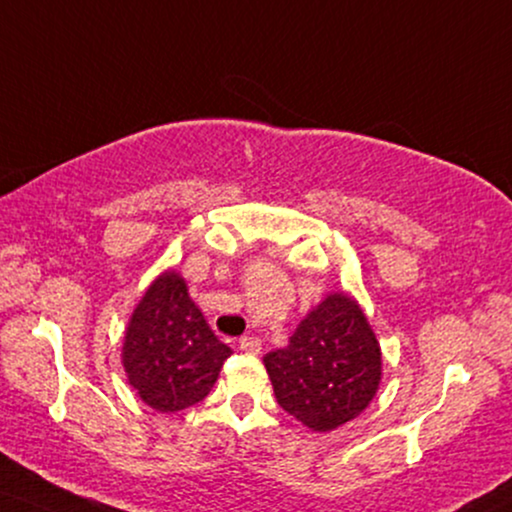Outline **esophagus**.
<instances>
[{"label": "esophagus", "instance_id": "obj_1", "mask_svg": "<svg viewBox=\"0 0 512 512\" xmlns=\"http://www.w3.org/2000/svg\"><path fill=\"white\" fill-rule=\"evenodd\" d=\"M238 347H241L243 352H248V354H260L262 340L255 338V335H243V338L238 340Z\"/></svg>", "mask_w": 512, "mask_h": 512}]
</instances>
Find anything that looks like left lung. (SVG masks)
Wrapping results in <instances>:
<instances>
[{
	"instance_id": "1",
	"label": "left lung",
	"mask_w": 512,
	"mask_h": 512,
	"mask_svg": "<svg viewBox=\"0 0 512 512\" xmlns=\"http://www.w3.org/2000/svg\"><path fill=\"white\" fill-rule=\"evenodd\" d=\"M278 406L314 432H331L371 404L383 354L354 297L331 293L300 321L288 347L264 357Z\"/></svg>"
}]
</instances>
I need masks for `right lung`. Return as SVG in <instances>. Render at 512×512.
<instances>
[{"label":"right lung","instance_id":"add662e5","mask_svg":"<svg viewBox=\"0 0 512 512\" xmlns=\"http://www.w3.org/2000/svg\"><path fill=\"white\" fill-rule=\"evenodd\" d=\"M231 347L212 333L186 281L167 269L148 286L122 342V366L144 404L174 413L198 404L215 385Z\"/></svg>","mask_w":512,"mask_h":512}]
</instances>
